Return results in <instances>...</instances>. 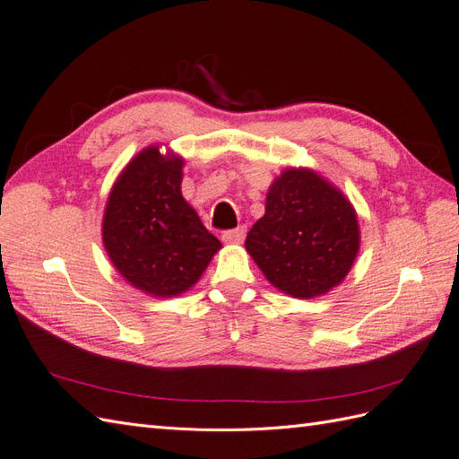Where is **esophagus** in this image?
Instances as JSON below:
<instances>
[{
  "instance_id": "34e87169",
  "label": "esophagus",
  "mask_w": 459,
  "mask_h": 459,
  "mask_svg": "<svg viewBox=\"0 0 459 459\" xmlns=\"http://www.w3.org/2000/svg\"><path fill=\"white\" fill-rule=\"evenodd\" d=\"M244 237H246V227H238V229L222 232V240H225L227 244H240V242H244Z\"/></svg>"
}]
</instances>
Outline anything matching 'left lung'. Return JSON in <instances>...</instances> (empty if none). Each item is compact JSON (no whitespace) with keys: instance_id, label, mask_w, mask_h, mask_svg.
<instances>
[{"instance_id":"left-lung-1","label":"left lung","mask_w":459,"mask_h":459,"mask_svg":"<svg viewBox=\"0 0 459 459\" xmlns=\"http://www.w3.org/2000/svg\"><path fill=\"white\" fill-rule=\"evenodd\" d=\"M359 247L351 204L309 169H288L273 182L265 215L246 250L267 281L294 298H313L342 282Z\"/></svg>"}]
</instances>
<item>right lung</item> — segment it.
I'll return each mask as SVG.
<instances>
[{
    "label": "right lung",
    "mask_w": 459,
    "mask_h": 459,
    "mask_svg": "<svg viewBox=\"0 0 459 459\" xmlns=\"http://www.w3.org/2000/svg\"><path fill=\"white\" fill-rule=\"evenodd\" d=\"M182 160L152 146L126 165L109 194L103 244L123 277L153 296L198 282L221 242L182 198Z\"/></svg>",
    "instance_id": "1"
}]
</instances>
